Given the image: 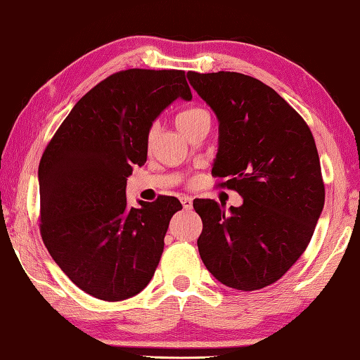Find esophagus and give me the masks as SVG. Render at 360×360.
Wrapping results in <instances>:
<instances>
[{
	"instance_id": "esophagus-1",
	"label": "esophagus",
	"mask_w": 360,
	"mask_h": 360,
	"mask_svg": "<svg viewBox=\"0 0 360 360\" xmlns=\"http://www.w3.org/2000/svg\"><path fill=\"white\" fill-rule=\"evenodd\" d=\"M180 201H181V204H184V207L186 209V211H188V209L193 207V198H190V196H181Z\"/></svg>"
}]
</instances>
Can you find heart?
Segmentation results:
<instances>
[{
	"label": "heart",
	"instance_id": "1",
	"mask_svg": "<svg viewBox=\"0 0 360 360\" xmlns=\"http://www.w3.org/2000/svg\"><path fill=\"white\" fill-rule=\"evenodd\" d=\"M202 112H204V110L199 109V108L184 110V112H180L179 115H176V127H179V129H180V127L190 124L193 119L198 117V115L202 114Z\"/></svg>",
	"mask_w": 360,
	"mask_h": 360
}]
</instances>
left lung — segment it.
Returning a JSON list of instances; mask_svg holds the SVG:
<instances>
[{
    "label": "left lung",
    "instance_id": "1",
    "mask_svg": "<svg viewBox=\"0 0 360 360\" xmlns=\"http://www.w3.org/2000/svg\"><path fill=\"white\" fill-rule=\"evenodd\" d=\"M186 77L219 120L212 174L226 176L222 185L243 198L229 212L212 199L193 202L202 220L199 256L222 285L261 290L301 257L323 211L314 136L301 115L261 80L236 72Z\"/></svg>",
    "mask_w": 360,
    "mask_h": 360
}]
</instances>
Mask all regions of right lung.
Segmentation results:
<instances>
[{
  "label": "right lung",
  "instance_id": "obj_1",
  "mask_svg": "<svg viewBox=\"0 0 360 360\" xmlns=\"http://www.w3.org/2000/svg\"><path fill=\"white\" fill-rule=\"evenodd\" d=\"M191 101L181 70L129 69L75 104L43 153L40 231L60 270L88 295L124 301L151 281L181 204L127 202V179L148 158L149 130L175 99Z\"/></svg>",
  "mask_w": 360,
  "mask_h": 360
}]
</instances>
